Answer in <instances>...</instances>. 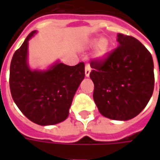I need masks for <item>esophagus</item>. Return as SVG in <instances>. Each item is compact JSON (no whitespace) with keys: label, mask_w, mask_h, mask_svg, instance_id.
<instances>
[{"label":"esophagus","mask_w":160,"mask_h":160,"mask_svg":"<svg viewBox=\"0 0 160 160\" xmlns=\"http://www.w3.org/2000/svg\"><path fill=\"white\" fill-rule=\"evenodd\" d=\"M90 73H91L90 64H88V63H87V65H86V68H85V74H86V76L89 77V75H90Z\"/></svg>","instance_id":"34e87169"}]
</instances>
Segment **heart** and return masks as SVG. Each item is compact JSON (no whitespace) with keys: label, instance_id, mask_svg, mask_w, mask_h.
<instances>
[{"label":"heart","instance_id":"obj_1","mask_svg":"<svg viewBox=\"0 0 160 160\" xmlns=\"http://www.w3.org/2000/svg\"><path fill=\"white\" fill-rule=\"evenodd\" d=\"M96 46L95 57L103 59L107 55L110 49V42L106 38H94L90 39L87 43V48L92 49Z\"/></svg>","mask_w":160,"mask_h":160}]
</instances>
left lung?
I'll list each match as a JSON object with an SVG mask.
<instances>
[{"label": "left lung", "mask_w": 160, "mask_h": 160, "mask_svg": "<svg viewBox=\"0 0 160 160\" xmlns=\"http://www.w3.org/2000/svg\"><path fill=\"white\" fill-rule=\"evenodd\" d=\"M118 45L104 60L91 62L93 99L104 117L127 121L140 114L154 88L153 61L140 41L118 33Z\"/></svg>", "instance_id": "8db88e82"}]
</instances>
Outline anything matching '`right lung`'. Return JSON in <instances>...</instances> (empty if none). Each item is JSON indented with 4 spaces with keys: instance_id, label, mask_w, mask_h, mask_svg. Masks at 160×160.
<instances>
[{
    "instance_id": "right-lung-1",
    "label": "right lung",
    "mask_w": 160,
    "mask_h": 160,
    "mask_svg": "<svg viewBox=\"0 0 160 160\" xmlns=\"http://www.w3.org/2000/svg\"><path fill=\"white\" fill-rule=\"evenodd\" d=\"M33 31L13 54L9 75L12 99L33 122L46 126L66 120L78 87L85 78V64L68 66L57 61L46 70L28 65V42Z\"/></svg>"
}]
</instances>
